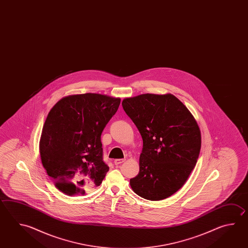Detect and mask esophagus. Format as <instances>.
I'll list each match as a JSON object with an SVG mask.
<instances>
[{
	"instance_id": "obj_1",
	"label": "esophagus",
	"mask_w": 248,
	"mask_h": 248,
	"mask_svg": "<svg viewBox=\"0 0 248 248\" xmlns=\"http://www.w3.org/2000/svg\"><path fill=\"white\" fill-rule=\"evenodd\" d=\"M125 160H126L125 159H115V160H114V164H115V165H119V164L124 163Z\"/></svg>"
}]
</instances>
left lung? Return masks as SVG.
Wrapping results in <instances>:
<instances>
[{
	"label": "left lung",
	"mask_w": 248,
	"mask_h": 248,
	"mask_svg": "<svg viewBox=\"0 0 248 248\" xmlns=\"http://www.w3.org/2000/svg\"><path fill=\"white\" fill-rule=\"evenodd\" d=\"M122 105L143 140L140 172L130 180L132 190L160 201L187 182L201 149V131L187 108L172 93H142Z\"/></svg>",
	"instance_id": "1"
}]
</instances>
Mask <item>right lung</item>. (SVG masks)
Instances as JSON below:
<instances>
[{
    "label": "right lung",
    "mask_w": 248,
    "mask_h": 248,
    "mask_svg": "<svg viewBox=\"0 0 248 248\" xmlns=\"http://www.w3.org/2000/svg\"><path fill=\"white\" fill-rule=\"evenodd\" d=\"M120 101L102 93L69 94L48 113L39 153L47 174L66 196H84L103 182L108 167L101 134Z\"/></svg>",
    "instance_id": "obj_1"
}]
</instances>
